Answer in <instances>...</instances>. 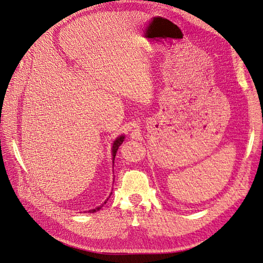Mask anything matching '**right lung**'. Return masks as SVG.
<instances>
[{"instance_id": "add662e5", "label": "right lung", "mask_w": 263, "mask_h": 263, "mask_svg": "<svg viewBox=\"0 0 263 263\" xmlns=\"http://www.w3.org/2000/svg\"><path fill=\"white\" fill-rule=\"evenodd\" d=\"M124 139H125V136H124V135H121V136H118V137L113 141V145H112V159H113V164H114L115 156H116V153H117V150H118V147L123 144ZM110 195H112V192H110V194L108 195V197H107L106 200L104 201V203H102L100 206H97V208H95V209H92V210L87 211V212H89V213H95V212L100 211V210L103 208V205L106 204V202L108 201V198H109V196H110Z\"/></svg>"}]
</instances>
